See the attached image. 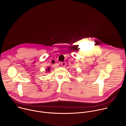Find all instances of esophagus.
Returning a JSON list of instances; mask_svg holds the SVG:
<instances>
[{"label": "esophagus", "instance_id": "obj_1", "mask_svg": "<svg viewBox=\"0 0 126 126\" xmlns=\"http://www.w3.org/2000/svg\"><path fill=\"white\" fill-rule=\"evenodd\" d=\"M61 65L62 67H65V66L66 65V63L65 62H62V63H61Z\"/></svg>", "mask_w": 126, "mask_h": 126}]
</instances>
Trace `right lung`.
<instances>
[{"mask_svg": "<svg viewBox=\"0 0 126 126\" xmlns=\"http://www.w3.org/2000/svg\"><path fill=\"white\" fill-rule=\"evenodd\" d=\"M49 69H50V68H48V69H47V70H48V71H49V70H49Z\"/></svg>", "mask_w": 126, "mask_h": 126, "instance_id": "1", "label": "right lung"}]
</instances>
